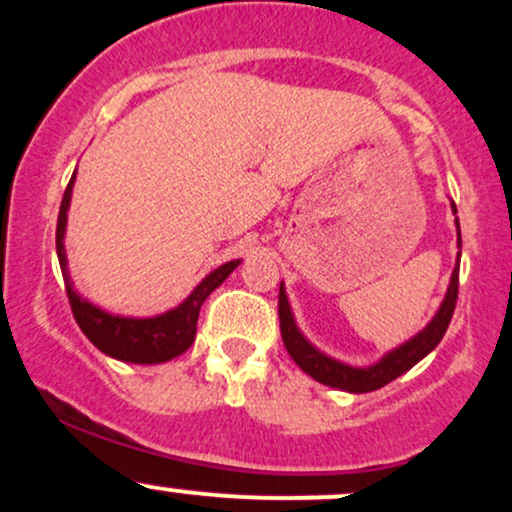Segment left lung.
I'll return each instance as SVG.
<instances>
[{"label": "left lung", "instance_id": "1", "mask_svg": "<svg viewBox=\"0 0 512 512\" xmlns=\"http://www.w3.org/2000/svg\"><path fill=\"white\" fill-rule=\"evenodd\" d=\"M455 209V204H452ZM457 214V209H455ZM457 243L462 248L460 238V221H457ZM462 252V250H460ZM457 291H460V260H457L455 272H452L450 289L445 293V301L440 305L438 315L433 317L431 325L426 327L424 332L416 334L414 339H409L407 344H402L399 349L390 351L383 361H378L370 368H351L346 363L334 361V358L320 354L315 346H310L303 339V334L298 332L296 322H293L289 301H286L284 286H279V327H281V339H284L286 351L296 361V366L305 370L310 378L317 380L322 385L339 387V390L346 392H373L380 390V387L392 383V380L399 378L402 373H407L411 366L421 361L426 354H431L433 349L440 344L445 330H448L452 313H455L457 305Z\"/></svg>", "mask_w": 512, "mask_h": 512}]
</instances>
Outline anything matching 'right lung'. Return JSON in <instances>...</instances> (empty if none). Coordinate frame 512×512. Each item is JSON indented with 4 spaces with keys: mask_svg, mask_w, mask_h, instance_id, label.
<instances>
[{
    "mask_svg": "<svg viewBox=\"0 0 512 512\" xmlns=\"http://www.w3.org/2000/svg\"><path fill=\"white\" fill-rule=\"evenodd\" d=\"M72 185L74 175L69 180L67 190H64L62 204H60V216H57V257H60V267L64 284H67V296L69 305H72V313L76 325L81 327V332L91 339L93 346L103 351V354L120 358L127 363H163L170 358L180 356L182 351H187L195 342L197 334V317L202 303L207 301V296L216 286L223 284L228 274L238 267L240 260L221 264L219 269H214L195 291L190 293L185 303H180L178 308L163 313L158 317H146V320H134V317H117L108 315L105 310H98L96 305L84 301L81 296H76L72 289V281H69L67 272V255H64V226H67V209L69 199H72Z\"/></svg>",
    "mask_w": 512,
    "mask_h": 512,
    "instance_id": "1",
    "label": "right lung"
}]
</instances>
